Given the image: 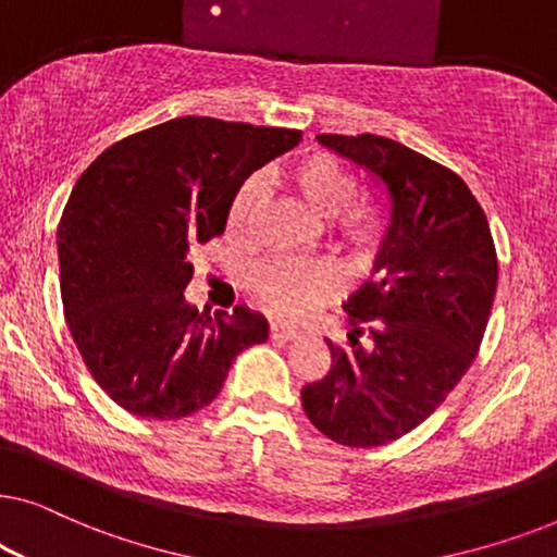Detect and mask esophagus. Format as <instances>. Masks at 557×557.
Instances as JSON below:
<instances>
[{
	"mask_svg": "<svg viewBox=\"0 0 557 557\" xmlns=\"http://www.w3.org/2000/svg\"><path fill=\"white\" fill-rule=\"evenodd\" d=\"M299 330H296V326H292V324H271V337L273 339H278V342H292V339H296L299 337Z\"/></svg>",
	"mask_w": 557,
	"mask_h": 557,
	"instance_id": "34e87169",
	"label": "esophagus"
}]
</instances>
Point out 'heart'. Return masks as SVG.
<instances>
[{"label": "heart", "mask_w": 557, "mask_h": 557, "mask_svg": "<svg viewBox=\"0 0 557 557\" xmlns=\"http://www.w3.org/2000/svg\"><path fill=\"white\" fill-rule=\"evenodd\" d=\"M292 185L299 193L301 202L317 218L332 220L345 215V240L352 250L364 256L372 248V225L362 210L349 211L357 200V180L330 154H311L294 164ZM265 182L261 174H253L243 182L227 212V235L243 238L248 231L250 218L263 197ZM337 286V273L324 261H271L258 263L250 273V288L258 301L278 314H301L311 304L324 299Z\"/></svg>", "instance_id": "obj_1"}]
</instances>
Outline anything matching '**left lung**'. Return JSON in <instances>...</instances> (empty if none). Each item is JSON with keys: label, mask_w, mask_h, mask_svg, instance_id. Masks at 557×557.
<instances>
[{"label": "left lung", "mask_w": 557, "mask_h": 557, "mask_svg": "<svg viewBox=\"0 0 557 557\" xmlns=\"http://www.w3.org/2000/svg\"><path fill=\"white\" fill-rule=\"evenodd\" d=\"M317 141L372 174L391 223L370 278L342 304L352 317L349 347L326 342L332 370L304 387L301 406L342 446H383L423 423L471 368L497 292V253L484 210L451 170L375 134Z\"/></svg>", "instance_id": "obj_1"}]
</instances>
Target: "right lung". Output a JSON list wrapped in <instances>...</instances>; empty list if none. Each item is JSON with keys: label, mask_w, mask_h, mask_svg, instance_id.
Instances as JSON below:
<instances>
[{"label": "right lung", "mask_w": 557, "mask_h": 557, "mask_svg": "<svg viewBox=\"0 0 557 557\" xmlns=\"http://www.w3.org/2000/svg\"><path fill=\"white\" fill-rule=\"evenodd\" d=\"M301 132L185 116L106 149L58 225L60 294L73 342L106 395L174 421L215 400L235 357L269 339L238 307L215 317L185 299L195 243L225 233L235 193Z\"/></svg>", "instance_id": "right-lung-1"}]
</instances>
